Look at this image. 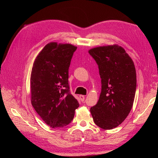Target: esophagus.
<instances>
[{
  "mask_svg": "<svg viewBox=\"0 0 158 158\" xmlns=\"http://www.w3.org/2000/svg\"><path fill=\"white\" fill-rule=\"evenodd\" d=\"M79 98H80V100H81V101H83V100H85V96H83V95H79Z\"/></svg>",
  "mask_w": 158,
  "mask_h": 158,
  "instance_id": "34e87169",
  "label": "esophagus"
}]
</instances>
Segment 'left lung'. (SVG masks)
<instances>
[{"mask_svg":"<svg viewBox=\"0 0 158 158\" xmlns=\"http://www.w3.org/2000/svg\"><path fill=\"white\" fill-rule=\"evenodd\" d=\"M88 52L98 64L102 83L99 100L90 112L97 126L111 130L126 119L132 108L136 89L135 64L117 44L96 47Z\"/></svg>","mask_w":158,"mask_h":158,"instance_id":"left-lung-1","label":"left lung"}]
</instances>
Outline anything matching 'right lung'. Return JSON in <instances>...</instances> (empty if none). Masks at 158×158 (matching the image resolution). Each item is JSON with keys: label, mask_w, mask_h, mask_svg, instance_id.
Listing matches in <instances>:
<instances>
[{"label": "right lung", "mask_w": 158, "mask_h": 158, "mask_svg": "<svg viewBox=\"0 0 158 158\" xmlns=\"http://www.w3.org/2000/svg\"><path fill=\"white\" fill-rule=\"evenodd\" d=\"M77 47L51 42L36 57L31 75V104L53 128L71 122L78 101L69 92V68Z\"/></svg>", "instance_id": "add662e5"}]
</instances>
